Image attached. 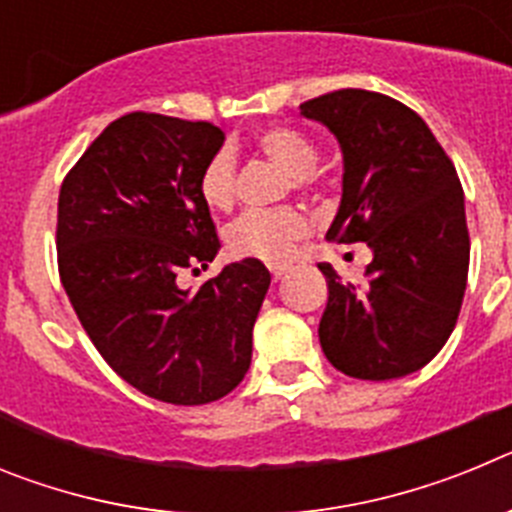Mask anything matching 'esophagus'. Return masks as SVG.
<instances>
[{"instance_id":"1","label":"esophagus","mask_w":512,"mask_h":512,"mask_svg":"<svg viewBox=\"0 0 512 512\" xmlns=\"http://www.w3.org/2000/svg\"><path fill=\"white\" fill-rule=\"evenodd\" d=\"M269 271H271V279L277 282V279H282L284 274H287L289 264H269Z\"/></svg>"}]
</instances>
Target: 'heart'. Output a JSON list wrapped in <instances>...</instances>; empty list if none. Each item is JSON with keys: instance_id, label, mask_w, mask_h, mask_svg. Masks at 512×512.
I'll return each mask as SVG.
<instances>
[{"instance_id": "1", "label": "heart", "mask_w": 512, "mask_h": 512, "mask_svg": "<svg viewBox=\"0 0 512 512\" xmlns=\"http://www.w3.org/2000/svg\"><path fill=\"white\" fill-rule=\"evenodd\" d=\"M256 146L269 161L289 174L295 189H307L315 182L320 153L312 140L292 128H266L256 135ZM238 184V161L230 148H220L207 158L200 171L202 202L212 210H230L235 202ZM310 233V217L300 207H274V210H248L238 215L225 230V243L230 253L241 259L287 261L297 243Z\"/></svg>"}]
</instances>
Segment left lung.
Returning a JSON list of instances; mask_svg holds the SVG:
<instances>
[{
	"label": "left lung",
	"mask_w": 512,
	"mask_h": 512,
	"mask_svg": "<svg viewBox=\"0 0 512 512\" xmlns=\"http://www.w3.org/2000/svg\"><path fill=\"white\" fill-rule=\"evenodd\" d=\"M343 151V197L328 241L374 251L366 284L330 264L320 346L356 379L418 372L449 341L469 274L464 189L451 158L408 104L366 89H338L300 104Z\"/></svg>",
	"instance_id": "8db88e82"
}]
</instances>
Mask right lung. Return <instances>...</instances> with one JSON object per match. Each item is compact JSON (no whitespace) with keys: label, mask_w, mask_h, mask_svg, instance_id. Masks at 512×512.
<instances>
[{"label":"right lung","mask_w":512,"mask_h":512,"mask_svg":"<svg viewBox=\"0 0 512 512\" xmlns=\"http://www.w3.org/2000/svg\"><path fill=\"white\" fill-rule=\"evenodd\" d=\"M223 140L212 122L130 112L58 194V274L81 325L125 382L171 405H205L241 384L271 284L259 259H243L197 292L179 287L220 248L197 182Z\"/></svg>","instance_id":"1"}]
</instances>
